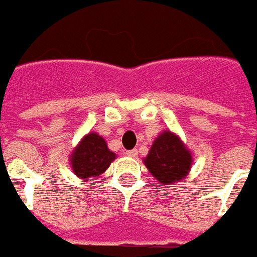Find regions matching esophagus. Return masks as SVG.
Returning <instances> with one entry per match:
<instances>
[{"mask_svg": "<svg viewBox=\"0 0 257 257\" xmlns=\"http://www.w3.org/2000/svg\"><path fill=\"white\" fill-rule=\"evenodd\" d=\"M126 154L128 157H138V151L136 149H131V151H126Z\"/></svg>", "mask_w": 257, "mask_h": 257, "instance_id": "esophagus-1", "label": "esophagus"}]
</instances>
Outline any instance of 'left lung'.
<instances>
[{
	"mask_svg": "<svg viewBox=\"0 0 257 257\" xmlns=\"http://www.w3.org/2000/svg\"><path fill=\"white\" fill-rule=\"evenodd\" d=\"M192 153L179 136L171 131H163L154 140L144 165L163 185L183 180L192 167Z\"/></svg>",
	"mask_w": 257,
	"mask_h": 257,
	"instance_id": "left-lung-1",
	"label": "left lung"
}]
</instances>
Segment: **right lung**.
Returning <instances> with one entry per match:
<instances>
[{"mask_svg": "<svg viewBox=\"0 0 257 257\" xmlns=\"http://www.w3.org/2000/svg\"><path fill=\"white\" fill-rule=\"evenodd\" d=\"M115 160V153L108 149L99 134L91 133L83 138L70 154V166L74 174L83 180L103 174Z\"/></svg>", "mask_w": 257, "mask_h": 257, "instance_id": "obj_1", "label": "right lung"}]
</instances>
